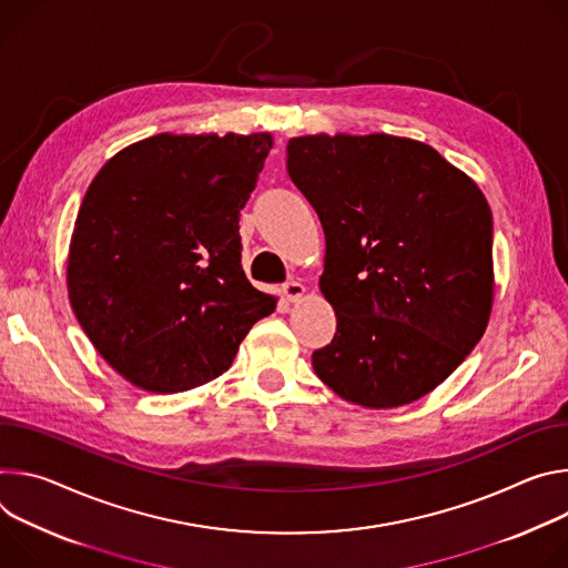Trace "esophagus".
I'll list each match as a JSON object with an SVG mask.
<instances>
[{
    "mask_svg": "<svg viewBox=\"0 0 568 568\" xmlns=\"http://www.w3.org/2000/svg\"><path fill=\"white\" fill-rule=\"evenodd\" d=\"M282 293H284V297H286L288 302H300L302 295H304V286L293 280V282H286V284L282 286Z\"/></svg>",
    "mask_w": 568,
    "mask_h": 568,
    "instance_id": "obj_1",
    "label": "esophagus"
}]
</instances>
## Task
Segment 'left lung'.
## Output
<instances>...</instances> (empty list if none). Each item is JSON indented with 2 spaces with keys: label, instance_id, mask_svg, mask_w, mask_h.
<instances>
[{
  "label": "left lung",
  "instance_id": "left-lung-1",
  "mask_svg": "<svg viewBox=\"0 0 568 568\" xmlns=\"http://www.w3.org/2000/svg\"><path fill=\"white\" fill-rule=\"evenodd\" d=\"M286 169L325 232L334 341L311 356L338 397L397 408L428 395L483 338L494 302L491 212L433 146L395 135H302Z\"/></svg>",
  "mask_w": 568,
  "mask_h": 568
}]
</instances>
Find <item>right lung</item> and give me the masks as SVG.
Instances as JSON below:
<instances>
[{
  "mask_svg": "<svg viewBox=\"0 0 568 568\" xmlns=\"http://www.w3.org/2000/svg\"><path fill=\"white\" fill-rule=\"evenodd\" d=\"M271 133H160L90 182L68 257L83 332L125 382L171 395L223 374L277 297L241 266L239 216Z\"/></svg>",
  "mask_w": 568,
  "mask_h": 568,
  "instance_id": "right-lung-1",
  "label": "right lung"
}]
</instances>
